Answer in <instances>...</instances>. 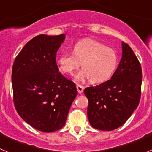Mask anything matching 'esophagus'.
I'll return each instance as SVG.
<instances>
[{"label": "esophagus", "instance_id": "1", "mask_svg": "<svg viewBox=\"0 0 152 152\" xmlns=\"http://www.w3.org/2000/svg\"><path fill=\"white\" fill-rule=\"evenodd\" d=\"M84 87L82 85H80V84H77V92L79 94H82L83 91H84Z\"/></svg>", "mask_w": 152, "mask_h": 152}]
</instances>
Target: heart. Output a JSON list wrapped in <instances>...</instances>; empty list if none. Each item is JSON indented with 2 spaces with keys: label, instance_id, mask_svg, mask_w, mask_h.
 <instances>
[{
  "label": "heart",
  "instance_id": "1",
  "mask_svg": "<svg viewBox=\"0 0 152 152\" xmlns=\"http://www.w3.org/2000/svg\"><path fill=\"white\" fill-rule=\"evenodd\" d=\"M80 63L83 68L76 75V79H90L94 84H100L113 77L119 58L112 48L95 40L82 39L74 45L73 53L62 52L57 59L58 69L64 75H72Z\"/></svg>",
  "mask_w": 152,
  "mask_h": 152
}]
</instances>
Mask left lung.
I'll return each instance as SVG.
<instances>
[{"label":"left lung","mask_w":152,"mask_h":152,"mask_svg":"<svg viewBox=\"0 0 152 152\" xmlns=\"http://www.w3.org/2000/svg\"><path fill=\"white\" fill-rule=\"evenodd\" d=\"M142 78L140 62L131 47L123 42V57L113 77L84 91L91 126L111 131L123 126L139 106Z\"/></svg>","instance_id":"obj_1"}]
</instances>
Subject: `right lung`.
<instances>
[{
    "label": "right lung",
    "mask_w": 152,
    "mask_h": 152,
    "mask_svg": "<svg viewBox=\"0 0 152 152\" xmlns=\"http://www.w3.org/2000/svg\"><path fill=\"white\" fill-rule=\"evenodd\" d=\"M64 34H41L29 41L16 57L12 68L14 107L24 121L44 132L64 126L76 84L63 76L56 53Z\"/></svg>",
    "instance_id": "1"
}]
</instances>
